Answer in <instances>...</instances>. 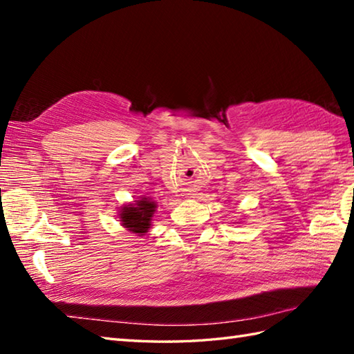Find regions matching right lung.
<instances>
[{"instance_id":"1","label":"right lung","mask_w":354,"mask_h":354,"mask_svg":"<svg viewBox=\"0 0 354 354\" xmlns=\"http://www.w3.org/2000/svg\"><path fill=\"white\" fill-rule=\"evenodd\" d=\"M156 207V202L150 196H141L138 201L123 204L118 209L120 223L132 234L146 236L152 227V217Z\"/></svg>"}]
</instances>
